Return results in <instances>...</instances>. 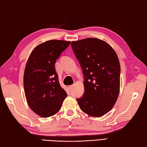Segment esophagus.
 <instances>
[{
	"label": "esophagus",
	"instance_id": "esophagus-1",
	"mask_svg": "<svg viewBox=\"0 0 147 147\" xmlns=\"http://www.w3.org/2000/svg\"><path fill=\"white\" fill-rule=\"evenodd\" d=\"M74 85H69V86H68V88H69V90H72V89L73 88V87H74Z\"/></svg>",
	"mask_w": 147,
	"mask_h": 147
}]
</instances>
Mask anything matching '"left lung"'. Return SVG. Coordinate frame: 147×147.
Returning a JSON list of instances; mask_svg holds the SVG:
<instances>
[{
	"mask_svg": "<svg viewBox=\"0 0 147 147\" xmlns=\"http://www.w3.org/2000/svg\"><path fill=\"white\" fill-rule=\"evenodd\" d=\"M84 77L85 93L77 99L82 111L93 117L108 113L120 91L121 66L113 47L100 39L89 38L71 42Z\"/></svg>",
	"mask_w": 147,
	"mask_h": 147,
	"instance_id": "left-lung-1",
	"label": "left lung"
}]
</instances>
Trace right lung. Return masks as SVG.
<instances>
[{"label": "right lung", "mask_w": 147, "mask_h": 147, "mask_svg": "<svg viewBox=\"0 0 147 147\" xmlns=\"http://www.w3.org/2000/svg\"><path fill=\"white\" fill-rule=\"evenodd\" d=\"M70 41L49 40L38 45L26 62L23 86L30 109L38 116L48 117L60 110L67 96L60 85L55 64Z\"/></svg>", "instance_id": "right-lung-1"}]
</instances>
